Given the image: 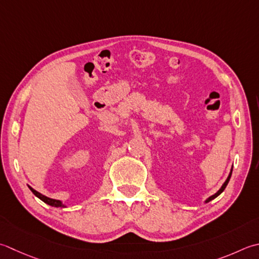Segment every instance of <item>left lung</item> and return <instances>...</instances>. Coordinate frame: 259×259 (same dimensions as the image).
Instances as JSON below:
<instances>
[{"label":"left lung","instance_id":"obj_1","mask_svg":"<svg viewBox=\"0 0 259 259\" xmlns=\"http://www.w3.org/2000/svg\"><path fill=\"white\" fill-rule=\"evenodd\" d=\"M231 174H232V168H231V170H230V173H229V175H228V177H227V180H226V182H225V183L224 184H222V186L220 187V189H219V191H218L217 192V193L215 194H213V195H211L210 197H207V199L204 201L205 202V203H207V202H210V201H212V200H213V199H215V197L217 196H219L221 193H222V192H224L225 191V189H226V186L228 185V183H229V181H230V177H231Z\"/></svg>","mask_w":259,"mask_h":259}]
</instances>
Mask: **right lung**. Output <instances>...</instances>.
Listing matches in <instances>:
<instances>
[{"label": "right lung", "instance_id": "add662e5", "mask_svg": "<svg viewBox=\"0 0 259 259\" xmlns=\"http://www.w3.org/2000/svg\"><path fill=\"white\" fill-rule=\"evenodd\" d=\"M29 189H30V191L32 192V193L38 197V199H40L41 201H44L45 203H47L48 205H52V206H55V207H66V205L63 203L62 201L60 200H55V199H50V197H48V196H45L44 194H41V193H39V192H37L35 190H33L31 186H29Z\"/></svg>", "mask_w": 259, "mask_h": 259}]
</instances>
